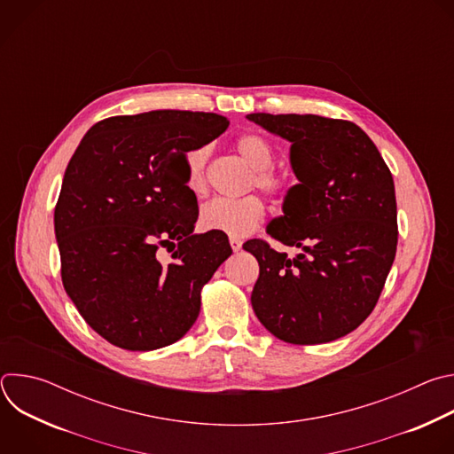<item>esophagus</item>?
Returning <instances> with one entry per match:
<instances>
[{
    "instance_id": "1",
    "label": "esophagus",
    "mask_w": 454,
    "mask_h": 454,
    "mask_svg": "<svg viewBox=\"0 0 454 454\" xmlns=\"http://www.w3.org/2000/svg\"><path fill=\"white\" fill-rule=\"evenodd\" d=\"M230 246H231V249L237 253V251L242 249V240H240V239H230Z\"/></svg>"
}]
</instances>
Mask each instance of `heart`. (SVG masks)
Listing matches in <instances>:
<instances>
[{
	"label": "heart",
	"instance_id": "b5f03b06",
	"mask_svg": "<svg viewBox=\"0 0 454 454\" xmlns=\"http://www.w3.org/2000/svg\"><path fill=\"white\" fill-rule=\"evenodd\" d=\"M237 154L253 168L251 186H256L273 198H284L291 188L287 176L273 170L275 151L271 144L256 133H244L235 138ZM210 149L207 145L192 149L184 154L186 186L196 196L207 192V161ZM266 205L261 198L247 196L242 200H214L200 212V226L207 231H219L231 239L246 237L262 224Z\"/></svg>",
	"mask_w": 454,
	"mask_h": 454
}]
</instances>
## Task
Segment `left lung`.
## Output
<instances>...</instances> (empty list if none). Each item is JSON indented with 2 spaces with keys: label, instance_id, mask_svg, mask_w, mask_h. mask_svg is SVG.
<instances>
[{
  "label": "left lung",
  "instance_id": "8db88e82",
  "mask_svg": "<svg viewBox=\"0 0 454 454\" xmlns=\"http://www.w3.org/2000/svg\"><path fill=\"white\" fill-rule=\"evenodd\" d=\"M291 142L298 184L268 233L301 249L294 258L247 240L261 275L251 305L262 325L293 345L329 343L370 316L397 249V201L390 168L352 121L317 114L246 116Z\"/></svg>",
  "mask_w": 454,
  "mask_h": 454
}]
</instances>
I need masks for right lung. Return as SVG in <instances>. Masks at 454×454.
<instances>
[{
	"instance_id": "obj_1",
	"label": "right lung",
	"mask_w": 454,
	"mask_h": 454,
	"mask_svg": "<svg viewBox=\"0 0 454 454\" xmlns=\"http://www.w3.org/2000/svg\"><path fill=\"white\" fill-rule=\"evenodd\" d=\"M228 125L200 111L113 116L72 156L53 215L60 277L114 347L145 352L181 340L200 316L203 286L231 254L223 233H193L198 200L184 176V154Z\"/></svg>"
}]
</instances>
